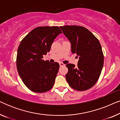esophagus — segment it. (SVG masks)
Returning <instances> with one entry per match:
<instances>
[{
  "label": "esophagus",
  "mask_w": 120,
  "mask_h": 120,
  "mask_svg": "<svg viewBox=\"0 0 120 120\" xmlns=\"http://www.w3.org/2000/svg\"><path fill=\"white\" fill-rule=\"evenodd\" d=\"M60 67H62V66H64L65 64H63V63H62V62H60Z\"/></svg>",
  "instance_id": "obj_1"
}]
</instances>
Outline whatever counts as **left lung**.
Masks as SVG:
<instances>
[{"label":"left lung","instance_id":"1","mask_svg":"<svg viewBox=\"0 0 120 120\" xmlns=\"http://www.w3.org/2000/svg\"><path fill=\"white\" fill-rule=\"evenodd\" d=\"M71 44V52L79 57L77 66L67 64L65 78L69 85L77 91H86L99 79L104 64L101 45L98 39L82 26H60Z\"/></svg>","mask_w":120,"mask_h":120}]
</instances>
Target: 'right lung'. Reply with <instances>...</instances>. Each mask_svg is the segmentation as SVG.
<instances>
[{
    "instance_id": "1",
    "label": "right lung",
    "mask_w": 120,
    "mask_h": 120,
    "mask_svg": "<svg viewBox=\"0 0 120 120\" xmlns=\"http://www.w3.org/2000/svg\"><path fill=\"white\" fill-rule=\"evenodd\" d=\"M61 33L58 26L39 27L29 32L19 44L16 57L17 71L23 82L32 91L43 93L53 87L60 64L42 58Z\"/></svg>"
}]
</instances>
